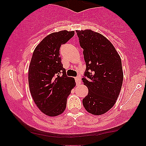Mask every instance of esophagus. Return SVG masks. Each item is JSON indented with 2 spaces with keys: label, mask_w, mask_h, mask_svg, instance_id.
<instances>
[{
  "label": "esophagus",
  "mask_w": 146,
  "mask_h": 146,
  "mask_svg": "<svg viewBox=\"0 0 146 146\" xmlns=\"http://www.w3.org/2000/svg\"><path fill=\"white\" fill-rule=\"evenodd\" d=\"M75 82H76V85L80 84V83H81V78H80V76L76 77V78H75Z\"/></svg>",
  "instance_id": "obj_1"
}]
</instances>
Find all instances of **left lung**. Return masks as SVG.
Here are the masks:
<instances>
[{"label":"left lung","instance_id":"8db88e82","mask_svg":"<svg viewBox=\"0 0 146 146\" xmlns=\"http://www.w3.org/2000/svg\"><path fill=\"white\" fill-rule=\"evenodd\" d=\"M76 32L86 66L82 79L88 88L84 107L93 115H102L113 106L119 95L123 78L121 58L100 33L90 29Z\"/></svg>","mask_w":146,"mask_h":146}]
</instances>
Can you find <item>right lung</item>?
<instances>
[{
	"mask_svg": "<svg viewBox=\"0 0 146 146\" xmlns=\"http://www.w3.org/2000/svg\"><path fill=\"white\" fill-rule=\"evenodd\" d=\"M66 30L45 37L33 53L29 68V85L38 108L50 117L64 111L75 79L66 75L60 56V48L74 36Z\"/></svg>",
	"mask_w": 146,
	"mask_h": 146,
	"instance_id": "add662e5",
	"label": "right lung"
}]
</instances>
